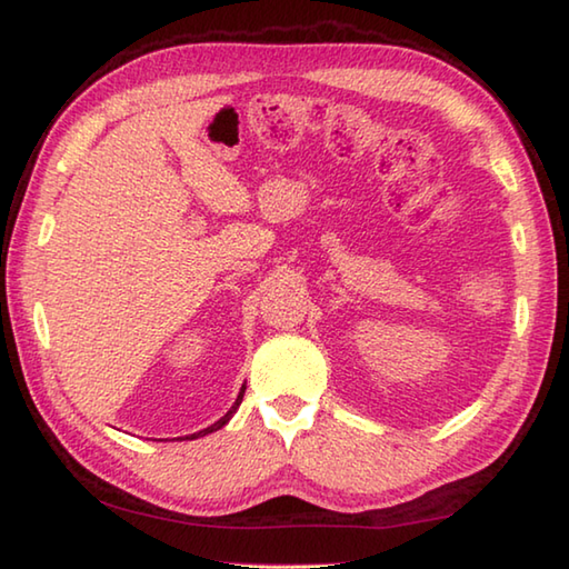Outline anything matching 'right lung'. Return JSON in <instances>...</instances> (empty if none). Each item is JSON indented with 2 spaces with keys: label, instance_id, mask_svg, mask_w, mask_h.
<instances>
[{
  "label": "right lung",
  "instance_id": "right-lung-1",
  "mask_svg": "<svg viewBox=\"0 0 569 569\" xmlns=\"http://www.w3.org/2000/svg\"><path fill=\"white\" fill-rule=\"evenodd\" d=\"M242 393H244V389L240 391V396H238V401H234V406H232V409H230L228 413H224V416L220 418V421H218V423H212V426H208V428H206V431H200V433H192V438H198V436H206V433H212V431H218V428H222L224 423H228V421H230V418H232V413H234V411H238V406L242 403Z\"/></svg>",
  "mask_w": 569,
  "mask_h": 569
}]
</instances>
